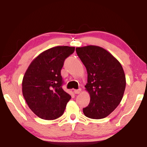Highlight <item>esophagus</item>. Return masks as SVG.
<instances>
[{
	"mask_svg": "<svg viewBox=\"0 0 147 147\" xmlns=\"http://www.w3.org/2000/svg\"><path fill=\"white\" fill-rule=\"evenodd\" d=\"M81 91H82V89L79 88V89H77V90H74V92H75V94H79L81 92Z\"/></svg>",
	"mask_w": 147,
	"mask_h": 147,
	"instance_id": "esophagus-1",
	"label": "esophagus"
}]
</instances>
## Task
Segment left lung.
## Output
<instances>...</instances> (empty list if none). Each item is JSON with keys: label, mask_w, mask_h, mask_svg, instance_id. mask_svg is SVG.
Returning <instances> with one entry per match:
<instances>
[{"label": "left lung", "mask_w": 147, "mask_h": 147, "mask_svg": "<svg viewBox=\"0 0 147 147\" xmlns=\"http://www.w3.org/2000/svg\"><path fill=\"white\" fill-rule=\"evenodd\" d=\"M76 52L88 73L85 88L90 101L83 109L84 113L91 119L107 117L119 105L125 90L126 77L122 65L99 46L76 48Z\"/></svg>", "instance_id": "obj_1"}]
</instances>
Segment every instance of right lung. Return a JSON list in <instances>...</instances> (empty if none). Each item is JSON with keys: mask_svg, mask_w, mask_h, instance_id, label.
<instances>
[{"mask_svg": "<svg viewBox=\"0 0 147 147\" xmlns=\"http://www.w3.org/2000/svg\"><path fill=\"white\" fill-rule=\"evenodd\" d=\"M75 52V47L57 46L41 52L25 72L22 92L32 111L41 119L61 117L71 96L62 88L61 70L64 61Z\"/></svg>", "mask_w": 147, "mask_h": 147, "instance_id": "1", "label": "right lung"}]
</instances>
